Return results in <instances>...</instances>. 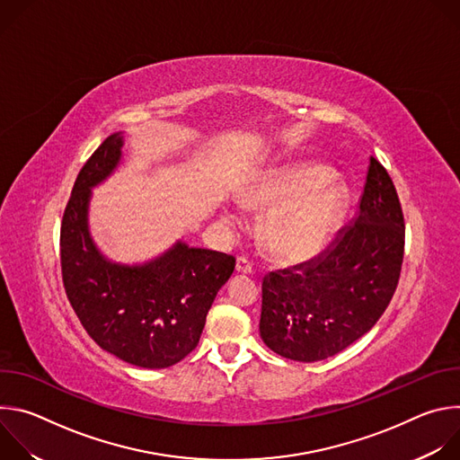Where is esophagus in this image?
<instances>
[{
	"label": "esophagus",
	"instance_id": "34e87169",
	"mask_svg": "<svg viewBox=\"0 0 460 460\" xmlns=\"http://www.w3.org/2000/svg\"><path fill=\"white\" fill-rule=\"evenodd\" d=\"M236 271H238V273H243V275L254 273L252 261H251L247 256H238V258H236Z\"/></svg>",
	"mask_w": 460,
	"mask_h": 460
}]
</instances>
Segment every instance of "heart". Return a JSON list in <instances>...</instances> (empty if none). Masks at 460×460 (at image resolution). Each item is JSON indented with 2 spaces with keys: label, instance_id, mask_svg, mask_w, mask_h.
<instances>
[{
  "label": "heart",
  "instance_id": "heart-1",
  "mask_svg": "<svg viewBox=\"0 0 460 460\" xmlns=\"http://www.w3.org/2000/svg\"><path fill=\"white\" fill-rule=\"evenodd\" d=\"M342 185L320 165L296 164L270 169L242 192L251 209H271L261 236L273 256L296 261L320 251L344 211Z\"/></svg>",
  "mask_w": 460,
  "mask_h": 460
}]
</instances>
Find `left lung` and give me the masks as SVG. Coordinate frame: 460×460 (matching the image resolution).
Wrapping results in <instances>:
<instances>
[{
	"mask_svg": "<svg viewBox=\"0 0 460 460\" xmlns=\"http://www.w3.org/2000/svg\"><path fill=\"white\" fill-rule=\"evenodd\" d=\"M404 234L397 189L371 156L355 220L314 258L264 277V344L280 357L316 362L366 335L397 289Z\"/></svg>",
	"mask_w": 460,
	"mask_h": 460,
	"instance_id": "obj_1",
	"label": "left lung"
}]
</instances>
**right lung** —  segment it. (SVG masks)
I'll use <instances>...</instances> for the list:
<instances>
[{
    "mask_svg": "<svg viewBox=\"0 0 460 460\" xmlns=\"http://www.w3.org/2000/svg\"><path fill=\"white\" fill-rule=\"evenodd\" d=\"M123 138L111 135L82 167L59 233L61 279L91 339L138 367L178 364L199 346L206 316L234 271L233 254L178 242L144 266L109 261L87 227L91 187L121 158Z\"/></svg>",
    "mask_w": 460,
    "mask_h": 460,
    "instance_id": "obj_1",
    "label": "right lung"
}]
</instances>
